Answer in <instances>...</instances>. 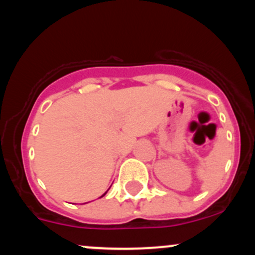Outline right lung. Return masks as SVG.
Wrapping results in <instances>:
<instances>
[{
  "label": "right lung",
  "mask_w": 255,
  "mask_h": 255,
  "mask_svg": "<svg viewBox=\"0 0 255 255\" xmlns=\"http://www.w3.org/2000/svg\"><path fill=\"white\" fill-rule=\"evenodd\" d=\"M107 192H108V191H107ZM107 192H105V193H104V194H103V195H102V197H104V195H105V194H107ZM102 197H101V198H102Z\"/></svg>",
  "instance_id": "1"
}]
</instances>
